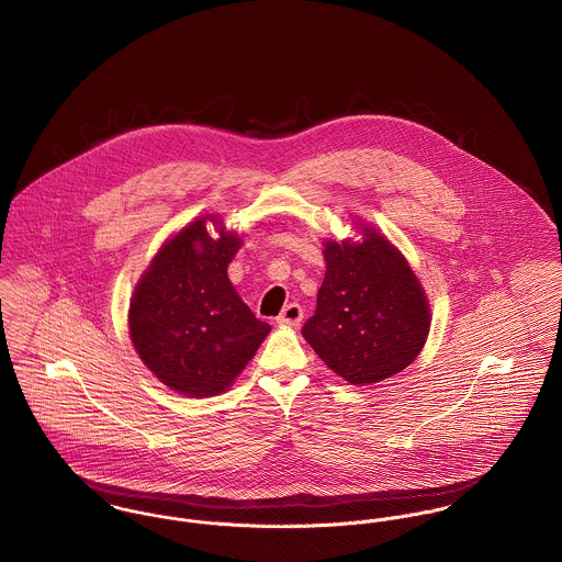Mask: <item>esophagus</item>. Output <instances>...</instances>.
Wrapping results in <instances>:
<instances>
[{
    "label": "esophagus",
    "instance_id": "obj_1",
    "mask_svg": "<svg viewBox=\"0 0 562 562\" xmlns=\"http://www.w3.org/2000/svg\"><path fill=\"white\" fill-rule=\"evenodd\" d=\"M277 322L281 326H299L303 322V306L299 303H290V305L283 306V311L279 313Z\"/></svg>",
    "mask_w": 562,
    "mask_h": 562
}]
</instances>
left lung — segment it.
Segmentation results:
<instances>
[{"instance_id":"obj_1","label":"left lung","mask_w":562,"mask_h":562,"mask_svg":"<svg viewBox=\"0 0 562 562\" xmlns=\"http://www.w3.org/2000/svg\"><path fill=\"white\" fill-rule=\"evenodd\" d=\"M362 243H324L326 274L303 337L350 384H375L406 369L431 324L427 296L404 256L375 229Z\"/></svg>"}]
</instances>
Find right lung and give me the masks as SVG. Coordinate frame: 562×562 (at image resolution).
Instances as JSON below:
<instances>
[{
	"label": "right lung",
	"instance_id": "right-lung-1",
	"mask_svg": "<svg viewBox=\"0 0 562 562\" xmlns=\"http://www.w3.org/2000/svg\"><path fill=\"white\" fill-rule=\"evenodd\" d=\"M207 220L218 239L206 234ZM240 245L238 234L225 232L216 216H202L160 247L135 288L128 311L133 346L154 375L180 395L227 391L270 333L227 277Z\"/></svg>",
	"mask_w": 562,
	"mask_h": 562
}]
</instances>
